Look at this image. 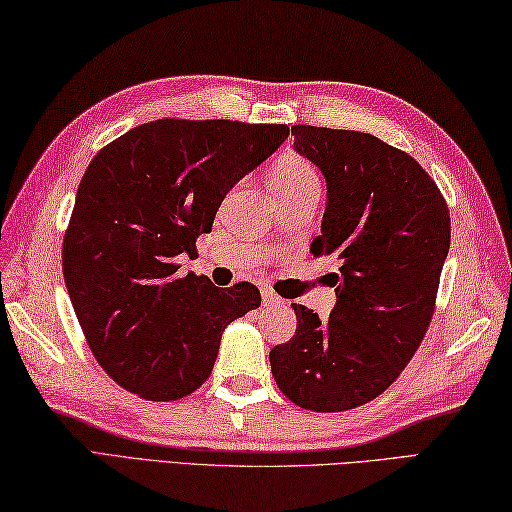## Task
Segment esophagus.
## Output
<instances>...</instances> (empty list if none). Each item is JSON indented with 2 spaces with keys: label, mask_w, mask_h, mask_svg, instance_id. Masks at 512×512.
<instances>
[{
  "label": "esophagus",
  "mask_w": 512,
  "mask_h": 512,
  "mask_svg": "<svg viewBox=\"0 0 512 512\" xmlns=\"http://www.w3.org/2000/svg\"><path fill=\"white\" fill-rule=\"evenodd\" d=\"M262 299H264V306L266 308H277V306H281V303H284V301H281L277 295H275V292L273 290H262Z\"/></svg>",
  "instance_id": "esophagus-1"
}]
</instances>
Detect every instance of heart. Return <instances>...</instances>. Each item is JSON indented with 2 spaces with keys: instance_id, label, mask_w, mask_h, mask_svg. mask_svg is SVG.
<instances>
[{
  "instance_id": "heart-1",
  "label": "heart",
  "mask_w": 512,
  "mask_h": 512,
  "mask_svg": "<svg viewBox=\"0 0 512 512\" xmlns=\"http://www.w3.org/2000/svg\"><path fill=\"white\" fill-rule=\"evenodd\" d=\"M270 189L275 195L295 191H321V178L317 167L299 154L281 156L270 169Z\"/></svg>"
}]
</instances>
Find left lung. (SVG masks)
<instances>
[{
    "label": "left lung",
    "instance_id": "obj_1",
    "mask_svg": "<svg viewBox=\"0 0 512 512\" xmlns=\"http://www.w3.org/2000/svg\"><path fill=\"white\" fill-rule=\"evenodd\" d=\"M290 132L328 182L310 253L334 257L339 275L328 319L292 303L297 332L270 350V369L295 405L347 411L383 394L427 334L451 215L418 160L380 138L314 125Z\"/></svg>",
    "mask_w": 512,
    "mask_h": 512
}]
</instances>
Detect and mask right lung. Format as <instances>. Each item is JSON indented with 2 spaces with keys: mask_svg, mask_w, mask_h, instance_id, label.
Instances as JSON below:
<instances>
[{
  "mask_svg": "<svg viewBox=\"0 0 512 512\" xmlns=\"http://www.w3.org/2000/svg\"><path fill=\"white\" fill-rule=\"evenodd\" d=\"M288 125L160 118L90 162L63 235V279L96 361L123 389L169 402L211 376L224 328L259 308L242 281L178 275L226 193L275 154Z\"/></svg>",
  "mask_w": 512,
  "mask_h": 512,
  "instance_id": "add662e5",
  "label": "right lung"
}]
</instances>
